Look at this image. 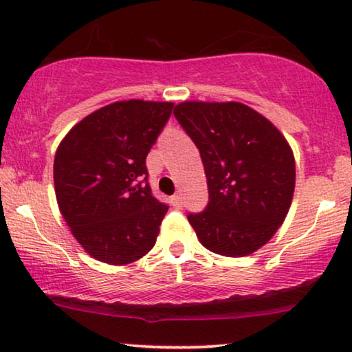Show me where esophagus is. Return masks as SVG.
Returning a JSON list of instances; mask_svg holds the SVG:
<instances>
[{
	"label": "esophagus",
	"mask_w": 352,
	"mask_h": 352,
	"mask_svg": "<svg viewBox=\"0 0 352 352\" xmlns=\"http://www.w3.org/2000/svg\"><path fill=\"white\" fill-rule=\"evenodd\" d=\"M172 204H173V207H175V208H180L182 207V197L180 195H173L172 197Z\"/></svg>",
	"instance_id": "obj_1"
}]
</instances>
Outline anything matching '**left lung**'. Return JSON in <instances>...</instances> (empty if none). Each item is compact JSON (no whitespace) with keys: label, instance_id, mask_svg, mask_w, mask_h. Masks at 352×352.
<instances>
[{"label":"left lung","instance_id":"8db88e82","mask_svg":"<svg viewBox=\"0 0 352 352\" xmlns=\"http://www.w3.org/2000/svg\"><path fill=\"white\" fill-rule=\"evenodd\" d=\"M177 120L200 151L208 184L205 212L188 221L221 256H246L272 240L292 207L296 165L274 125L241 102L185 100Z\"/></svg>","mask_w":352,"mask_h":352}]
</instances>
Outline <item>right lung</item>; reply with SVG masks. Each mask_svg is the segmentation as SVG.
I'll list each match as a JSON object with an SVG mask.
<instances>
[{
  "label": "right lung",
  "mask_w": 352,
  "mask_h": 352,
  "mask_svg": "<svg viewBox=\"0 0 352 352\" xmlns=\"http://www.w3.org/2000/svg\"><path fill=\"white\" fill-rule=\"evenodd\" d=\"M172 109L173 102L117 100L79 120L56 151L60 215L84 252L102 263L129 265L155 245L168 207L152 195L145 157Z\"/></svg>",
  "instance_id": "1"
}]
</instances>
